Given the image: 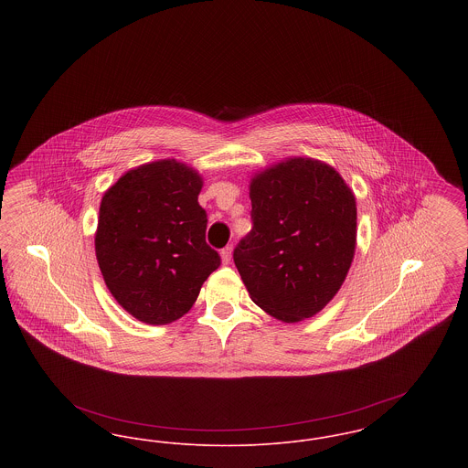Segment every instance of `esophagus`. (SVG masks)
Masks as SVG:
<instances>
[{"instance_id": "esophagus-1", "label": "esophagus", "mask_w": 468, "mask_h": 468, "mask_svg": "<svg viewBox=\"0 0 468 468\" xmlns=\"http://www.w3.org/2000/svg\"><path fill=\"white\" fill-rule=\"evenodd\" d=\"M221 261H223V265H228L231 261V247L229 245L221 250Z\"/></svg>"}]
</instances>
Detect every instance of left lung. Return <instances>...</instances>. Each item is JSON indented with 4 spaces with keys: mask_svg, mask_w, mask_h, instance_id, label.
<instances>
[{
    "mask_svg": "<svg viewBox=\"0 0 468 468\" xmlns=\"http://www.w3.org/2000/svg\"><path fill=\"white\" fill-rule=\"evenodd\" d=\"M252 229L233 252L252 302L282 323L323 311L356 250V198L324 161L288 157L249 184Z\"/></svg>",
    "mask_w": 468,
    "mask_h": 468,
    "instance_id": "obj_1",
    "label": "left lung"
}]
</instances>
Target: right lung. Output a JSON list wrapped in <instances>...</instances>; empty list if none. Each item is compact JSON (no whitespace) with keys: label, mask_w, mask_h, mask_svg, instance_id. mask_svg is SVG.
Masks as SVG:
<instances>
[{"label":"right lung","mask_w":468,"mask_h":468,"mask_svg":"<svg viewBox=\"0 0 468 468\" xmlns=\"http://www.w3.org/2000/svg\"><path fill=\"white\" fill-rule=\"evenodd\" d=\"M201 187L198 170L159 159L128 170L101 198L96 260L115 302L142 323L177 321L221 265L205 242Z\"/></svg>","instance_id":"1"}]
</instances>
